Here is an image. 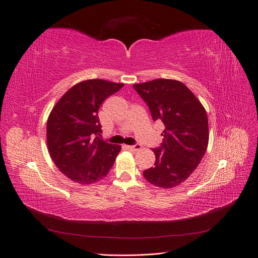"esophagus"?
<instances>
[{
  "label": "esophagus",
  "instance_id": "34e87169",
  "mask_svg": "<svg viewBox=\"0 0 258 258\" xmlns=\"http://www.w3.org/2000/svg\"><path fill=\"white\" fill-rule=\"evenodd\" d=\"M127 148H128V150H130L131 152H138V151L141 150L142 146H141V145H139V144H136V145H130V146H127Z\"/></svg>",
  "mask_w": 258,
  "mask_h": 258
}]
</instances>
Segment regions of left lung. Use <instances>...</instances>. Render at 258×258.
Segmentation results:
<instances>
[{"label":"left lung","mask_w":258,"mask_h":258,"mask_svg":"<svg viewBox=\"0 0 258 258\" xmlns=\"http://www.w3.org/2000/svg\"><path fill=\"white\" fill-rule=\"evenodd\" d=\"M134 88L150 107L154 120L165 124L161 146L153 150L155 166L143 172L160 188H173L186 181L200 163L209 143L206 108L182 83L158 79Z\"/></svg>","instance_id":"1"}]
</instances>
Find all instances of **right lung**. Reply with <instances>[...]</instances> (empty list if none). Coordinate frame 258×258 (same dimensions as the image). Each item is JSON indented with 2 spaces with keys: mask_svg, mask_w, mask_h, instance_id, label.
Instances as JSON below:
<instances>
[{
  "mask_svg": "<svg viewBox=\"0 0 258 258\" xmlns=\"http://www.w3.org/2000/svg\"><path fill=\"white\" fill-rule=\"evenodd\" d=\"M123 84L87 80L70 88L52 107L46 139L54 165L67 177L82 185L104 178L121 146L106 143L101 136L98 111L103 101Z\"/></svg>",
  "mask_w": 258,
  "mask_h": 258,
  "instance_id": "add662e5",
  "label": "right lung"
}]
</instances>
